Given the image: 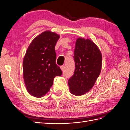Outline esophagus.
I'll return each mask as SVG.
<instances>
[{
	"label": "esophagus",
	"mask_w": 130,
	"mask_h": 130,
	"mask_svg": "<svg viewBox=\"0 0 130 130\" xmlns=\"http://www.w3.org/2000/svg\"><path fill=\"white\" fill-rule=\"evenodd\" d=\"M61 70H62V71H64V69H65L64 66H61Z\"/></svg>",
	"instance_id": "1"
}]
</instances>
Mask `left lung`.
<instances>
[{"mask_svg": "<svg viewBox=\"0 0 130 130\" xmlns=\"http://www.w3.org/2000/svg\"><path fill=\"white\" fill-rule=\"evenodd\" d=\"M73 58L75 68L68 85L70 93L79 96L88 92L95 84L101 72L102 55L93 41L78 38Z\"/></svg>", "mask_w": 130, "mask_h": 130, "instance_id": "obj_1", "label": "left lung"}]
</instances>
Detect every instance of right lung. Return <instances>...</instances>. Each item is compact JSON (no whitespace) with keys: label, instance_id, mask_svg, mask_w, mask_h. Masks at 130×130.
<instances>
[{"label":"right lung","instance_id":"add662e5","mask_svg":"<svg viewBox=\"0 0 130 130\" xmlns=\"http://www.w3.org/2000/svg\"><path fill=\"white\" fill-rule=\"evenodd\" d=\"M60 36L46 31L30 43L23 60V76L28 92L41 98L49 92L54 78L62 72L56 63L55 45Z\"/></svg>","mask_w":130,"mask_h":130}]
</instances>
